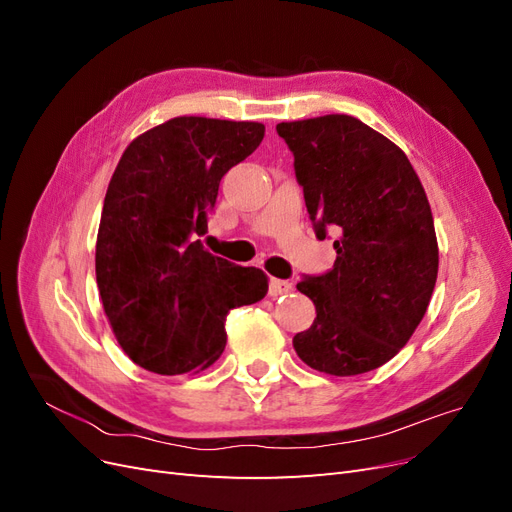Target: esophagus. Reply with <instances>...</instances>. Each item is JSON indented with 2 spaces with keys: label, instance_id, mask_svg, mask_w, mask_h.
I'll list each match as a JSON object with an SVG mask.
<instances>
[{
  "label": "esophagus",
  "instance_id": "1",
  "mask_svg": "<svg viewBox=\"0 0 512 512\" xmlns=\"http://www.w3.org/2000/svg\"><path fill=\"white\" fill-rule=\"evenodd\" d=\"M292 292V284L286 282V280H271L269 284V294L273 299L277 297H284V294H290Z\"/></svg>",
  "mask_w": 512,
  "mask_h": 512
}]
</instances>
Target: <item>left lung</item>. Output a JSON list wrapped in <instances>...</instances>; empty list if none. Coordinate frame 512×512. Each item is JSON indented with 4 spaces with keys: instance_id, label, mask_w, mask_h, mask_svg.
<instances>
[{
    "instance_id": "left-lung-1",
    "label": "left lung",
    "mask_w": 512,
    "mask_h": 512,
    "mask_svg": "<svg viewBox=\"0 0 512 512\" xmlns=\"http://www.w3.org/2000/svg\"><path fill=\"white\" fill-rule=\"evenodd\" d=\"M294 156L316 237L333 228L331 271L297 290L316 305L297 333L299 359L329 376L391 361L421 324L438 277V239L423 183L406 153L350 115L277 123Z\"/></svg>"
}]
</instances>
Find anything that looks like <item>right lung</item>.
Wrapping results in <instances>:
<instances>
[{
    "label": "right lung",
    "instance_id": "1",
    "mask_svg": "<svg viewBox=\"0 0 512 512\" xmlns=\"http://www.w3.org/2000/svg\"><path fill=\"white\" fill-rule=\"evenodd\" d=\"M258 121L175 117L136 136L108 183L96 241L104 314L130 359L160 376L203 371L226 346L230 309L269 277L203 250L220 181L260 145Z\"/></svg>",
    "mask_w": 512,
    "mask_h": 512
}]
</instances>
